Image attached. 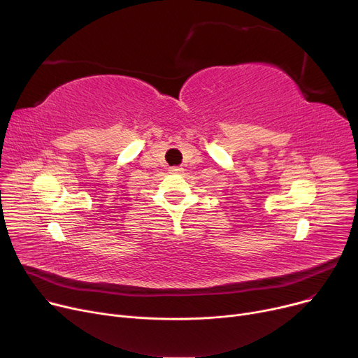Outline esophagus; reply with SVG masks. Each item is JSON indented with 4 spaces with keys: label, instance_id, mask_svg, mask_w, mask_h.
Wrapping results in <instances>:
<instances>
[{
    "label": "esophagus",
    "instance_id": "1",
    "mask_svg": "<svg viewBox=\"0 0 358 358\" xmlns=\"http://www.w3.org/2000/svg\"><path fill=\"white\" fill-rule=\"evenodd\" d=\"M169 171H171L173 174H180V173L182 171V168H180V166H173L171 169H169Z\"/></svg>",
    "mask_w": 358,
    "mask_h": 358
}]
</instances>
